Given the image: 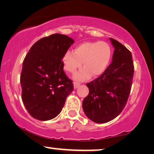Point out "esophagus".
<instances>
[{"label":"esophagus","instance_id":"esophagus-1","mask_svg":"<svg viewBox=\"0 0 154 154\" xmlns=\"http://www.w3.org/2000/svg\"><path fill=\"white\" fill-rule=\"evenodd\" d=\"M80 85H81V84L78 83V82H73V88H74L75 89H76V88H79Z\"/></svg>","mask_w":154,"mask_h":154}]
</instances>
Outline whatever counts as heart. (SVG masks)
I'll return each mask as SVG.
<instances>
[{
    "mask_svg": "<svg viewBox=\"0 0 154 154\" xmlns=\"http://www.w3.org/2000/svg\"><path fill=\"white\" fill-rule=\"evenodd\" d=\"M111 49L106 42H84L76 45L74 52L66 50L62 61L65 71L75 73L82 66L84 67L75 73L74 79L86 81L91 77L99 76L106 71L110 63Z\"/></svg>",
    "mask_w": 154,
    "mask_h": 154,
    "instance_id": "heart-1",
    "label": "heart"
}]
</instances>
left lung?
Here are the masks:
<instances>
[{
    "label": "left lung",
    "instance_id": "1",
    "mask_svg": "<svg viewBox=\"0 0 154 154\" xmlns=\"http://www.w3.org/2000/svg\"><path fill=\"white\" fill-rule=\"evenodd\" d=\"M109 39L115 49L112 62L100 77L86 84L89 94L83 101L86 116L97 123H107L121 113L129 97L134 75L131 52L119 41Z\"/></svg>",
    "mask_w": 154,
    "mask_h": 154
}]
</instances>
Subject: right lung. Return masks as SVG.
I'll return each instance as SVG.
<instances>
[{"instance_id": "obj_1", "label": "right lung", "mask_w": 154, "mask_h": 154, "mask_svg": "<svg viewBox=\"0 0 154 154\" xmlns=\"http://www.w3.org/2000/svg\"><path fill=\"white\" fill-rule=\"evenodd\" d=\"M73 43L71 38L55 33L38 41L25 57L20 76L22 100L34 119L49 121L55 118L73 90L62 61Z\"/></svg>"}]
</instances>
